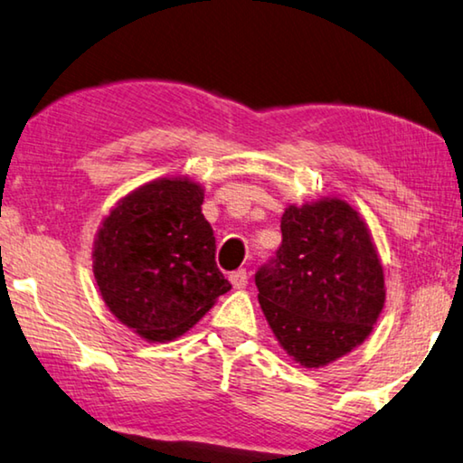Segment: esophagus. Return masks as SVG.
<instances>
[{
  "label": "esophagus",
  "instance_id": "esophagus-1",
  "mask_svg": "<svg viewBox=\"0 0 463 463\" xmlns=\"http://www.w3.org/2000/svg\"><path fill=\"white\" fill-rule=\"evenodd\" d=\"M229 280H231V284H232V288L241 290V288H245V286H247L249 276H247L245 269H237V271H232V274L229 276Z\"/></svg>",
  "mask_w": 463,
  "mask_h": 463
}]
</instances>
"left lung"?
Wrapping results in <instances>:
<instances>
[{"mask_svg":"<svg viewBox=\"0 0 463 463\" xmlns=\"http://www.w3.org/2000/svg\"><path fill=\"white\" fill-rule=\"evenodd\" d=\"M282 245L255 274L276 340L319 369L371 335L385 305L383 266L363 216L340 197L288 205Z\"/></svg>","mask_w":463,"mask_h":463,"instance_id":"left-lung-1","label":"left lung"}]
</instances>
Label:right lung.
Wrapping results in <instances>:
<instances>
[{"label": "right lung", "instance_id": "right-lung-1", "mask_svg": "<svg viewBox=\"0 0 463 463\" xmlns=\"http://www.w3.org/2000/svg\"><path fill=\"white\" fill-rule=\"evenodd\" d=\"M202 203L200 183L163 177L121 197L99 226L92 247L99 292L144 340L183 335L231 290Z\"/></svg>", "mask_w": 463, "mask_h": 463}]
</instances>
